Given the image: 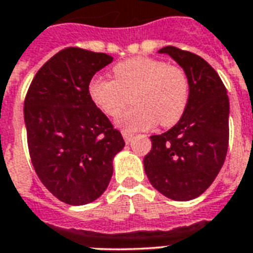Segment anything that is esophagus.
<instances>
[{"mask_svg": "<svg viewBox=\"0 0 253 253\" xmlns=\"http://www.w3.org/2000/svg\"><path fill=\"white\" fill-rule=\"evenodd\" d=\"M122 135H123V139H125V142L126 143H130L131 139H132V136H134V135L131 134V132H128V131H123Z\"/></svg>", "mask_w": 253, "mask_h": 253, "instance_id": "obj_1", "label": "esophagus"}]
</instances>
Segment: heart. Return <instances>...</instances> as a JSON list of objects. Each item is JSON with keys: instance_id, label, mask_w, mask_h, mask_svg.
<instances>
[{"instance_id": "1", "label": "heart", "mask_w": 253, "mask_h": 253, "mask_svg": "<svg viewBox=\"0 0 253 253\" xmlns=\"http://www.w3.org/2000/svg\"><path fill=\"white\" fill-rule=\"evenodd\" d=\"M89 95L99 110L117 117L131 101L118 125L127 131L148 130L176 125L184 115L190 95L188 73L180 65L155 57H131L113 67V80L95 77L89 84Z\"/></svg>"}]
</instances>
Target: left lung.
<instances>
[{
	"label": "left lung",
	"mask_w": 253,
	"mask_h": 253,
	"mask_svg": "<svg viewBox=\"0 0 253 253\" xmlns=\"http://www.w3.org/2000/svg\"><path fill=\"white\" fill-rule=\"evenodd\" d=\"M159 52L168 53L188 73L190 95L180 121L164 134L150 136L144 170L163 196L190 201L212 184L227 155V90L215 69L196 53L173 45Z\"/></svg>",
	"instance_id": "left-lung-1"
}]
</instances>
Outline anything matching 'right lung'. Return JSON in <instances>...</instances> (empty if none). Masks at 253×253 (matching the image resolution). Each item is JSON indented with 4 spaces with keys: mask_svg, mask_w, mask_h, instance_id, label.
Returning a JSON list of instances; mask_svg holds the SVG:
<instances>
[{
    "mask_svg": "<svg viewBox=\"0 0 253 253\" xmlns=\"http://www.w3.org/2000/svg\"><path fill=\"white\" fill-rule=\"evenodd\" d=\"M110 55L68 47L37 72L25 98L27 146L39 180L57 200L85 205L110 182L122 135L89 95Z\"/></svg>",
    "mask_w": 253,
    "mask_h": 253,
    "instance_id": "add662e5",
    "label": "right lung"
}]
</instances>
